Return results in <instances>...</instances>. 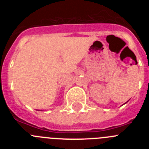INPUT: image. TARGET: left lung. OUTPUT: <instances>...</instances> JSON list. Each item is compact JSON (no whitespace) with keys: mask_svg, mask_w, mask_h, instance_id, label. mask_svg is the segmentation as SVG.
Returning a JSON list of instances; mask_svg holds the SVG:
<instances>
[{"mask_svg":"<svg viewBox=\"0 0 149 149\" xmlns=\"http://www.w3.org/2000/svg\"><path fill=\"white\" fill-rule=\"evenodd\" d=\"M127 102H125V104H126V103H127Z\"/></svg>","mask_w":149,"mask_h":149,"instance_id":"obj_1","label":"left lung"}]
</instances>
